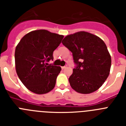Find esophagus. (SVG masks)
<instances>
[{"label": "esophagus", "instance_id": "esophagus-1", "mask_svg": "<svg viewBox=\"0 0 126 126\" xmlns=\"http://www.w3.org/2000/svg\"><path fill=\"white\" fill-rule=\"evenodd\" d=\"M67 67V65H65V66H62V67H61V68L62 69H65Z\"/></svg>", "mask_w": 126, "mask_h": 126}]
</instances>
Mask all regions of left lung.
<instances>
[{
    "instance_id": "obj_1",
    "label": "left lung",
    "mask_w": 126,
    "mask_h": 126,
    "mask_svg": "<svg viewBox=\"0 0 126 126\" xmlns=\"http://www.w3.org/2000/svg\"><path fill=\"white\" fill-rule=\"evenodd\" d=\"M62 44L73 53L77 65L69 81L78 93L89 94L102 86L110 74L111 56L98 36L86 32L67 35Z\"/></svg>"
}]
</instances>
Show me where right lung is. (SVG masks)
<instances>
[{
	"mask_svg": "<svg viewBox=\"0 0 126 126\" xmlns=\"http://www.w3.org/2000/svg\"><path fill=\"white\" fill-rule=\"evenodd\" d=\"M63 35L47 30H34L25 34L16 47L15 66L19 78L26 88L36 94L48 93L55 87L60 66L49 65L53 52Z\"/></svg>",
	"mask_w": 126,
	"mask_h": 126,
	"instance_id": "obj_1",
	"label": "right lung"
}]
</instances>
